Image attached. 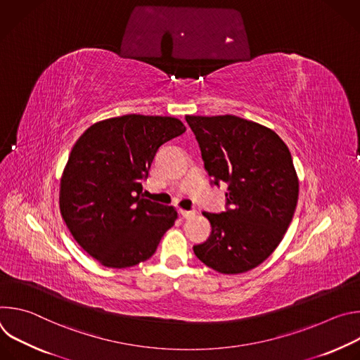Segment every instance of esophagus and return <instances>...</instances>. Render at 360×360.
<instances>
[{"instance_id": "esophagus-1", "label": "esophagus", "mask_w": 360, "mask_h": 360, "mask_svg": "<svg viewBox=\"0 0 360 360\" xmlns=\"http://www.w3.org/2000/svg\"><path fill=\"white\" fill-rule=\"evenodd\" d=\"M179 214H181L182 218H185V219H192V218L196 215V211H184V210H179Z\"/></svg>"}]
</instances>
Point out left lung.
Returning <instances> with one entry per match:
<instances>
[{
	"label": "left lung",
	"mask_w": 360,
	"mask_h": 360,
	"mask_svg": "<svg viewBox=\"0 0 360 360\" xmlns=\"http://www.w3.org/2000/svg\"><path fill=\"white\" fill-rule=\"evenodd\" d=\"M212 184H228L226 211L202 212L212 226L196 258L221 274L261 265L283 239L299 182L286 143L272 129L235 115L185 117Z\"/></svg>",
	"instance_id": "left-lung-1"
}]
</instances>
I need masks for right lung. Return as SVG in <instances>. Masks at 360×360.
I'll use <instances>...</instances> for the list:
<instances>
[{
    "label": "right lung",
    "instance_id": "add662e5",
    "mask_svg": "<svg viewBox=\"0 0 360 360\" xmlns=\"http://www.w3.org/2000/svg\"><path fill=\"white\" fill-rule=\"evenodd\" d=\"M185 131L172 117L129 114L91 125L75 142L60 210L74 239L101 265L129 268L149 259L175 224L174 207L145 199L142 181L160 146Z\"/></svg>",
    "mask_w": 360,
    "mask_h": 360
}]
</instances>
